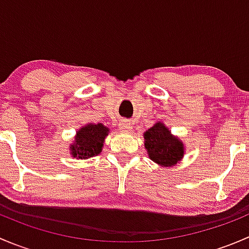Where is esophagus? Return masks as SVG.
<instances>
[{"label": "esophagus", "mask_w": 249, "mask_h": 249, "mask_svg": "<svg viewBox=\"0 0 249 249\" xmlns=\"http://www.w3.org/2000/svg\"><path fill=\"white\" fill-rule=\"evenodd\" d=\"M119 126H120V129L122 130H124V131H130V130H131V125H130V123L129 122H122L119 124Z\"/></svg>", "instance_id": "obj_1"}]
</instances>
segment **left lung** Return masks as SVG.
Instances as JSON below:
<instances>
[{"instance_id": "1", "label": "left lung", "mask_w": 249, "mask_h": 249, "mask_svg": "<svg viewBox=\"0 0 249 249\" xmlns=\"http://www.w3.org/2000/svg\"><path fill=\"white\" fill-rule=\"evenodd\" d=\"M144 141L149 158L159 165L172 166L184 153L180 141L173 137L169 129L161 123H157L144 132Z\"/></svg>"}]
</instances>
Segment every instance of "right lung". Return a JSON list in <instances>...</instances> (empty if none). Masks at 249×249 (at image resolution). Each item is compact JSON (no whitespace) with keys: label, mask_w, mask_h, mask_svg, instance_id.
I'll return each instance as SVG.
<instances>
[{"label":"right lung","mask_w":249,"mask_h":249,"mask_svg":"<svg viewBox=\"0 0 249 249\" xmlns=\"http://www.w3.org/2000/svg\"><path fill=\"white\" fill-rule=\"evenodd\" d=\"M108 131L109 130L102 124L85 125L77 132L76 142L71 147V154L79 159H87L100 154Z\"/></svg>","instance_id":"obj_1"}]
</instances>
